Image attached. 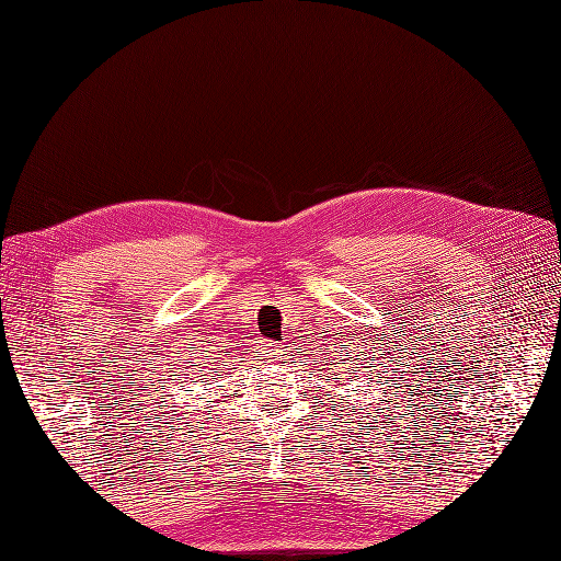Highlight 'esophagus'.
I'll return each instance as SVG.
<instances>
[{"label":"esophagus","instance_id":"obj_1","mask_svg":"<svg viewBox=\"0 0 561 561\" xmlns=\"http://www.w3.org/2000/svg\"><path fill=\"white\" fill-rule=\"evenodd\" d=\"M265 352H268V355L273 357V355H277V352H279V347H265Z\"/></svg>","mask_w":561,"mask_h":561}]
</instances>
